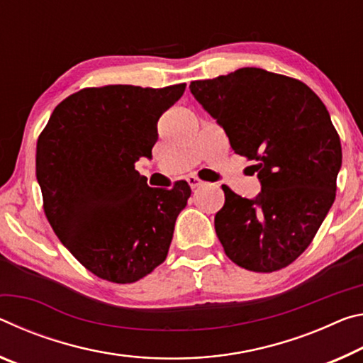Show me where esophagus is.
<instances>
[{"label": "esophagus", "instance_id": "esophagus-1", "mask_svg": "<svg viewBox=\"0 0 363 363\" xmlns=\"http://www.w3.org/2000/svg\"><path fill=\"white\" fill-rule=\"evenodd\" d=\"M186 182H188V185L191 186L193 189H194V188L203 186V180H201V178H198L196 175H189V177H186Z\"/></svg>", "mask_w": 363, "mask_h": 363}]
</instances>
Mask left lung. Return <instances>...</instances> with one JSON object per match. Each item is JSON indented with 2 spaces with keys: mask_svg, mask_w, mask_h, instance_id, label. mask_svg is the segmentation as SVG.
<instances>
[{
  "mask_svg": "<svg viewBox=\"0 0 363 363\" xmlns=\"http://www.w3.org/2000/svg\"><path fill=\"white\" fill-rule=\"evenodd\" d=\"M227 133L233 151L252 160L260 193L241 198L222 186L216 233L225 254L252 272H275L311 245L336 198L342 151L328 111L306 83L242 67L189 85Z\"/></svg>",
  "mask_w": 363,
  "mask_h": 363,
  "instance_id": "left-lung-1",
  "label": "left lung"
}]
</instances>
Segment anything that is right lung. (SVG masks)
Returning a JSON list of instances; mask_svg holds the SVG:
<instances>
[{"label":"right lung","instance_id":"obj_1","mask_svg":"<svg viewBox=\"0 0 363 363\" xmlns=\"http://www.w3.org/2000/svg\"><path fill=\"white\" fill-rule=\"evenodd\" d=\"M186 83L165 88H83L56 106L37 143V180L48 222L94 275L135 283L167 257L186 182L151 188L135 170L152 157L159 117Z\"/></svg>","mask_w":363,"mask_h":363}]
</instances>
